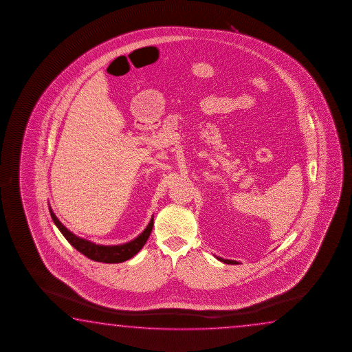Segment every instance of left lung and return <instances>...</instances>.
Here are the masks:
<instances>
[{"mask_svg": "<svg viewBox=\"0 0 352 352\" xmlns=\"http://www.w3.org/2000/svg\"><path fill=\"white\" fill-rule=\"evenodd\" d=\"M219 261L224 263H230V265H238L239 263L236 261H232V260H224V258H221V257H217Z\"/></svg>", "mask_w": 352, "mask_h": 352, "instance_id": "1", "label": "left lung"}]
</instances>
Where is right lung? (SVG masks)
Here are the masks:
<instances>
[{"label":"right lung","instance_id":"1","mask_svg":"<svg viewBox=\"0 0 352 352\" xmlns=\"http://www.w3.org/2000/svg\"><path fill=\"white\" fill-rule=\"evenodd\" d=\"M50 210V215L53 218V221L55 226L58 227L61 234L65 236L66 240L70 244L80 251L81 254H84L85 256L89 257L94 261L97 263H124L126 260H129L131 257L134 256L137 252L142 250L146 240L151 234L153 230V226H154V219H151L149 226L144 230L137 239H134L131 243H126L123 245H114V246H104V245H97L91 243L89 240L78 238L75 234L69 232L61 223L59 219L56 218V215L54 214L53 210Z\"/></svg>","mask_w":352,"mask_h":352}]
</instances>
